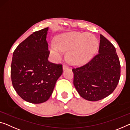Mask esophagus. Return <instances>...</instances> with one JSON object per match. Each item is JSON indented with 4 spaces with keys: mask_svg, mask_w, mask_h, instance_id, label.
Wrapping results in <instances>:
<instances>
[{
    "mask_svg": "<svg viewBox=\"0 0 130 130\" xmlns=\"http://www.w3.org/2000/svg\"><path fill=\"white\" fill-rule=\"evenodd\" d=\"M69 69V67H68L67 65L64 64V65L63 66V71L65 70H67V69Z\"/></svg>",
    "mask_w": 130,
    "mask_h": 130,
    "instance_id": "1",
    "label": "esophagus"
}]
</instances>
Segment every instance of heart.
Masks as SVG:
<instances>
[{
	"label": "heart",
	"instance_id": "obj_1",
	"mask_svg": "<svg viewBox=\"0 0 130 130\" xmlns=\"http://www.w3.org/2000/svg\"><path fill=\"white\" fill-rule=\"evenodd\" d=\"M98 42L89 34L71 32L61 35L51 45V53L57 58L61 57V51L69 52V62L74 66L83 65L90 60L96 51Z\"/></svg>",
	"mask_w": 130,
	"mask_h": 130
}]
</instances>
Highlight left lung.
Listing matches in <instances>:
<instances>
[{
	"label": "left lung",
	"mask_w": 130,
	"mask_h": 130,
	"mask_svg": "<svg viewBox=\"0 0 130 130\" xmlns=\"http://www.w3.org/2000/svg\"><path fill=\"white\" fill-rule=\"evenodd\" d=\"M74 85L82 98L98 101L113 92L120 77V64L114 46L100 35L98 54L87 64L72 70Z\"/></svg>",
	"instance_id": "8db88e82"
}]
</instances>
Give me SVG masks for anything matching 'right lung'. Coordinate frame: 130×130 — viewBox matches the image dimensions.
I'll return each mask as SVG.
<instances>
[{
    "label": "right lung",
    "instance_id": "add662e5",
    "mask_svg": "<svg viewBox=\"0 0 130 130\" xmlns=\"http://www.w3.org/2000/svg\"><path fill=\"white\" fill-rule=\"evenodd\" d=\"M49 28L36 31L22 42L13 52L11 65L12 84L28 102L41 103L49 99L62 66L48 61L46 41Z\"/></svg>",
    "mask_w": 130,
    "mask_h": 130
}]
</instances>
